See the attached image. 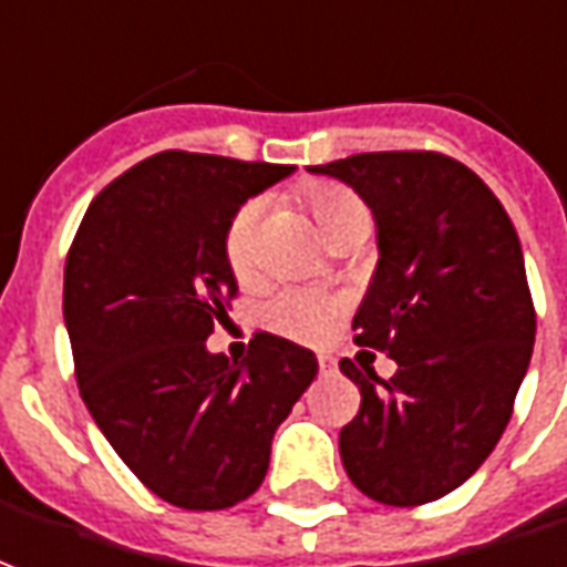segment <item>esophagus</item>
I'll use <instances>...</instances> for the list:
<instances>
[{
	"instance_id": "1",
	"label": "esophagus",
	"mask_w": 567,
	"mask_h": 567,
	"mask_svg": "<svg viewBox=\"0 0 567 567\" xmlns=\"http://www.w3.org/2000/svg\"><path fill=\"white\" fill-rule=\"evenodd\" d=\"M318 367H321V373H333L336 358L333 354H318Z\"/></svg>"
}]
</instances>
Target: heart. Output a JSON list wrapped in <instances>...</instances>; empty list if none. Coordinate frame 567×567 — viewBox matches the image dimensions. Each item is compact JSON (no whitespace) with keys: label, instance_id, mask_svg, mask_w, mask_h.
Instances as JSON below:
<instances>
[{"label":"heart","instance_id":"b5f03b06","mask_svg":"<svg viewBox=\"0 0 567 567\" xmlns=\"http://www.w3.org/2000/svg\"><path fill=\"white\" fill-rule=\"evenodd\" d=\"M308 206L315 218L321 221L323 234L333 228L339 218L351 216L358 209H364V203L358 200L346 187H315L308 194ZM261 203L246 200L228 221L225 228V261L231 268L237 280H249L256 275V231H259ZM342 296L323 290H306V287H290L280 290L265 306V323L280 336H290L299 342H323L333 333L336 323L342 318Z\"/></svg>","mask_w":567,"mask_h":567}]
</instances>
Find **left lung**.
I'll use <instances>...</instances> for the list:
<instances>
[{
	"label": "left lung",
	"mask_w": 567,
	"mask_h": 567,
	"mask_svg": "<svg viewBox=\"0 0 567 567\" xmlns=\"http://www.w3.org/2000/svg\"><path fill=\"white\" fill-rule=\"evenodd\" d=\"M311 172L373 209L380 261L351 330L398 361L392 380L339 361L361 389L339 432L342 466L377 503L423 506L463 485L513 416L537 333L518 234L494 190L435 151L354 154Z\"/></svg>",
	"instance_id": "left-lung-1"
}]
</instances>
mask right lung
I'll return each mask as SVG.
<instances>
[{
	"mask_svg": "<svg viewBox=\"0 0 567 567\" xmlns=\"http://www.w3.org/2000/svg\"><path fill=\"white\" fill-rule=\"evenodd\" d=\"M292 166L163 151L85 209L64 265V321L85 408L135 478L178 509L256 494L271 439L318 358L256 333L246 358L213 354L237 280L225 228Z\"/></svg>",
	"mask_w": 567,
	"mask_h": 567,
	"instance_id": "obj_1",
	"label": "right lung"
}]
</instances>
